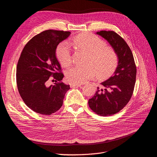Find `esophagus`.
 I'll return each mask as SVG.
<instances>
[{
  "mask_svg": "<svg viewBox=\"0 0 157 157\" xmlns=\"http://www.w3.org/2000/svg\"><path fill=\"white\" fill-rule=\"evenodd\" d=\"M81 85H82V84H75V83H71V84H70V86H71V87H80V86H81Z\"/></svg>",
  "mask_w": 157,
  "mask_h": 157,
  "instance_id": "34e87169",
  "label": "esophagus"
}]
</instances>
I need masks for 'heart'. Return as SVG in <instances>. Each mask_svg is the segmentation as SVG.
<instances>
[{
    "label": "heart",
    "mask_w": 157,
    "mask_h": 157,
    "mask_svg": "<svg viewBox=\"0 0 157 157\" xmlns=\"http://www.w3.org/2000/svg\"><path fill=\"white\" fill-rule=\"evenodd\" d=\"M71 44L77 49L88 53L86 66H74L67 71L69 82L81 84L97 75L99 78H106L113 73L118 66V57L114 49L107 47V44L99 36L93 34H83L74 37ZM60 64L69 66L72 62V52L70 43L62 42L56 51Z\"/></svg>",
    "instance_id": "obj_1"
}]
</instances>
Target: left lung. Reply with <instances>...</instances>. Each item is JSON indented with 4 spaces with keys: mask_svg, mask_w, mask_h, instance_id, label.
Masks as SVG:
<instances>
[{
    "mask_svg": "<svg viewBox=\"0 0 157 157\" xmlns=\"http://www.w3.org/2000/svg\"><path fill=\"white\" fill-rule=\"evenodd\" d=\"M97 34L107 40L118 57L114 74L97 87V92L88 101L96 114L106 117L122 110L132 97L136 81V68L132 52L122 37L113 31H100Z\"/></svg>",
    "mask_w": 157,
    "mask_h": 157,
    "instance_id": "left-lung-1",
    "label": "left lung"
}]
</instances>
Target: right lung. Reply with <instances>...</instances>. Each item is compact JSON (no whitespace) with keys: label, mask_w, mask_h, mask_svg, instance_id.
<instances>
[{"label":"right lung","mask_w":157,"mask_h":157,"mask_svg":"<svg viewBox=\"0 0 157 157\" xmlns=\"http://www.w3.org/2000/svg\"><path fill=\"white\" fill-rule=\"evenodd\" d=\"M70 34L44 31L26 44L21 54L17 66V88L24 102L37 113L49 115L57 111L70 89V85L61 82L64 74L55 55L59 44ZM50 79L54 84L49 86Z\"/></svg>","instance_id":"add662e5"}]
</instances>
